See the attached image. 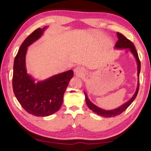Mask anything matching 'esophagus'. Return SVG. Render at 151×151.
I'll return each mask as SVG.
<instances>
[{"instance_id": "obj_1", "label": "esophagus", "mask_w": 151, "mask_h": 151, "mask_svg": "<svg viewBox=\"0 0 151 151\" xmlns=\"http://www.w3.org/2000/svg\"><path fill=\"white\" fill-rule=\"evenodd\" d=\"M74 73L76 76H82L84 74V69L81 67H77L74 69Z\"/></svg>"}]
</instances>
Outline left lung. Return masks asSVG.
Returning <instances> with one entry per match:
<instances>
[{
    "mask_svg": "<svg viewBox=\"0 0 151 151\" xmlns=\"http://www.w3.org/2000/svg\"><path fill=\"white\" fill-rule=\"evenodd\" d=\"M117 38H118V40L116 42V44L115 45V48L116 49H129L130 51H131V53H133L134 56H135L136 61H137V76H138V83H137V89H136V91L135 94L133 95V96L132 97L131 100L128 101L127 102H126L125 104L122 105L121 106L118 107V108L113 109V110H104V109H102L99 108L96 105L93 104V103L91 102V101L88 100L87 95L86 94V93L84 92V94H85V100H86V103L87 104L88 108H89L91 110L93 111V112L97 113V114L100 115V116H103L104 117H112L117 116L119 114H121L123 111H124L126 109H127L128 107H129L130 105L131 104V103L133 102L134 100H135L136 96L138 93V91H139V73H140V69H141V64H140V60L139 59V56H138V53L136 51L135 45H133V43L131 42V40H129V39H127L126 37L122 35L120 33L117 32Z\"/></svg>",
    "mask_w": 151,
    "mask_h": 151,
    "instance_id": "1",
    "label": "left lung"
}]
</instances>
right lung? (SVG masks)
<instances>
[{
	"label": "right lung",
	"mask_w": 151,
	"mask_h": 151,
	"mask_svg": "<svg viewBox=\"0 0 151 151\" xmlns=\"http://www.w3.org/2000/svg\"><path fill=\"white\" fill-rule=\"evenodd\" d=\"M46 28L37 29L24 40L14 63L12 86L16 98L27 112L37 117L49 116L59 110L66 88L73 76V71L69 70L35 83L34 79L27 73V47L40 38Z\"/></svg>",
	"instance_id": "1"
}]
</instances>
